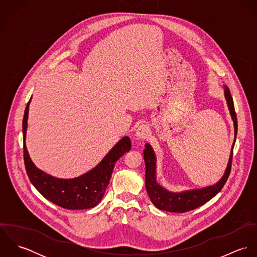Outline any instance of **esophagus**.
<instances>
[{"mask_svg": "<svg viewBox=\"0 0 257 257\" xmlns=\"http://www.w3.org/2000/svg\"><path fill=\"white\" fill-rule=\"evenodd\" d=\"M149 134V126L146 124V123H143L141 124L138 128H137V132H136V137L138 140L140 141H144L146 140Z\"/></svg>", "mask_w": 257, "mask_h": 257, "instance_id": "1", "label": "esophagus"}]
</instances>
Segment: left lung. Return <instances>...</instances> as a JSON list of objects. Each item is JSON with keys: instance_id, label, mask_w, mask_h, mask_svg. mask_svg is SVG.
<instances>
[{"instance_id": "1", "label": "left lung", "mask_w": 257, "mask_h": 257, "mask_svg": "<svg viewBox=\"0 0 257 257\" xmlns=\"http://www.w3.org/2000/svg\"><path fill=\"white\" fill-rule=\"evenodd\" d=\"M224 97L226 100V104L230 112L231 118L233 120L234 143H235L236 134H237V118L234 110L232 97L227 87H224ZM234 143L231 148L230 157H229L225 172L218 183L213 186L203 188V189L184 191L181 193L169 192L168 190L164 189L156 182V157L153 149L148 144H147L146 148L144 150V157L146 162V187L152 204L159 210H163L171 213L189 212L191 210L197 209L200 206L206 204L208 201H210L220 192L229 176L230 169H231L232 150L234 147Z\"/></svg>"}]
</instances>
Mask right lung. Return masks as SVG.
Returning <instances> with one entry per match:
<instances>
[{
    "mask_svg": "<svg viewBox=\"0 0 257 257\" xmlns=\"http://www.w3.org/2000/svg\"><path fill=\"white\" fill-rule=\"evenodd\" d=\"M30 102L27 105L24 114L23 135L24 160L31 182L44 198L61 208L68 210L94 208L101 202L106 192L116 160L125 152L130 151L132 147L130 138H122L110 149L99 165L80 177L73 179H58L52 177L38 169L34 164L26 147Z\"/></svg>",
    "mask_w": 257,
    "mask_h": 257,
    "instance_id": "obj_1",
    "label": "right lung"
}]
</instances>
